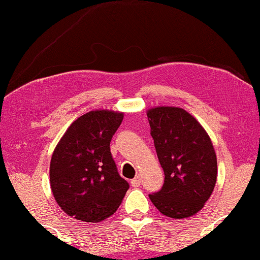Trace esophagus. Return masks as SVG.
I'll return each mask as SVG.
<instances>
[{"label":"esophagus","mask_w":260,"mask_h":260,"mask_svg":"<svg viewBox=\"0 0 260 260\" xmlns=\"http://www.w3.org/2000/svg\"><path fill=\"white\" fill-rule=\"evenodd\" d=\"M131 184H132L133 187H139L140 186V177H139V176H136V177H134L133 180L131 181Z\"/></svg>","instance_id":"obj_1"}]
</instances>
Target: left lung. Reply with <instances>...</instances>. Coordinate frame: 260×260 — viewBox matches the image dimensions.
<instances>
[{
  "label": "left lung",
  "mask_w": 260,
  "mask_h": 260,
  "mask_svg": "<svg viewBox=\"0 0 260 260\" xmlns=\"http://www.w3.org/2000/svg\"><path fill=\"white\" fill-rule=\"evenodd\" d=\"M147 116L165 175L162 188L149 198L162 215L171 219L196 215L216 183L217 161L210 137L181 107H151Z\"/></svg>",
  "instance_id": "left-lung-1"
}]
</instances>
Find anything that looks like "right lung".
<instances>
[{"instance_id": "obj_1", "label": "right lung", "mask_w": 260, "mask_h": 260, "mask_svg": "<svg viewBox=\"0 0 260 260\" xmlns=\"http://www.w3.org/2000/svg\"><path fill=\"white\" fill-rule=\"evenodd\" d=\"M123 112L94 110L67 128L50 162V186L59 208L85 222L111 216L123 201L128 183L117 172L110 142Z\"/></svg>"}]
</instances>
